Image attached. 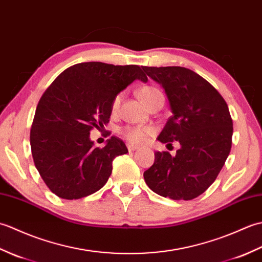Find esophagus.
I'll use <instances>...</instances> for the list:
<instances>
[{"label": "esophagus", "mask_w": 262, "mask_h": 262, "mask_svg": "<svg viewBox=\"0 0 262 262\" xmlns=\"http://www.w3.org/2000/svg\"><path fill=\"white\" fill-rule=\"evenodd\" d=\"M127 148H128V151L132 152V151H136V149H138V146L133 145V144L128 143V144H127Z\"/></svg>", "instance_id": "34e87169"}]
</instances>
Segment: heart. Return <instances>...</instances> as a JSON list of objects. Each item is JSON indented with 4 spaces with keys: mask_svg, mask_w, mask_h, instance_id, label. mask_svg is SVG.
I'll return each instance as SVG.
<instances>
[{
    "mask_svg": "<svg viewBox=\"0 0 262 262\" xmlns=\"http://www.w3.org/2000/svg\"><path fill=\"white\" fill-rule=\"evenodd\" d=\"M137 94L147 107L154 101V100H157L158 98H163L162 92H161L158 88L154 86H143L138 90ZM121 97L122 94H118V96L114 99L113 104H111V108H113L114 111L119 108ZM154 133L155 129L152 126H129L124 128L121 134L128 142L135 144V145H141V144L147 142L148 138L154 135Z\"/></svg>",
    "mask_w": 262,
    "mask_h": 262,
    "instance_id": "1",
    "label": "heart"
}]
</instances>
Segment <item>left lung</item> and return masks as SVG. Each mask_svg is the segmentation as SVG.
Wrapping results in <instances>:
<instances>
[{"label":"left lung","instance_id":"left-lung-1","mask_svg":"<svg viewBox=\"0 0 262 262\" xmlns=\"http://www.w3.org/2000/svg\"><path fill=\"white\" fill-rule=\"evenodd\" d=\"M142 69L163 88L172 113L157 140L180 143L174 157L155 152L154 164L144 172V179L162 197L196 198L215 181L230 154L233 122L229 107L216 89L191 70Z\"/></svg>","mask_w":262,"mask_h":262}]
</instances>
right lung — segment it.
<instances>
[{"label": "right lung", "mask_w": 262, "mask_h": 262, "mask_svg": "<svg viewBox=\"0 0 262 262\" xmlns=\"http://www.w3.org/2000/svg\"><path fill=\"white\" fill-rule=\"evenodd\" d=\"M135 80L147 82L137 65L80 63L60 73L42 94L30 132L31 153L39 174L59 198L98 191L109 179L114 159L128 153L115 136L96 147L90 130L108 124L114 99Z\"/></svg>", "instance_id": "obj_1"}]
</instances>
